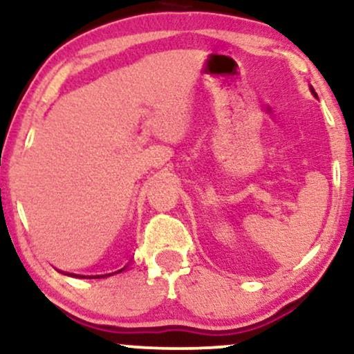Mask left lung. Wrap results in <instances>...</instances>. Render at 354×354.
Here are the masks:
<instances>
[{
	"mask_svg": "<svg viewBox=\"0 0 354 354\" xmlns=\"http://www.w3.org/2000/svg\"><path fill=\"white\" fill-rule=\"evenodd\" d=\"M310 89H311V93H313V96H316V98H318V95H316V91H315V89H313V86H310Z\"/></svg>",
	"mask_w": 354,
	"mask_h": 354,
	"instance_id": "left-lung-1",
	"label": "left lung"
}]
</instances>
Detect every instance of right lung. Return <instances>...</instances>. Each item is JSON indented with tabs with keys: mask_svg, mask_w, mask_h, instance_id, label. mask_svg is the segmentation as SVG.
<instances>
[{
	"mask_svg": "<svg viewBox=\"0 0 354 354\" xmlns=\"http://www.w3.org/2000/svg\"><path fill=\"white\" fill-rule=\"evenodd\" d=\"M120 271H123V270H120ZM120 271H118V273H120ZM76 276V274H75ZM104 276H109V274H104ZM98 278H100V276H98Z\"/></svg>",
	"mask_w": 354,
	"mask_h": 354,
	"instance_id": "add662e5",
	"label": "right lung"
}]
</instances>
